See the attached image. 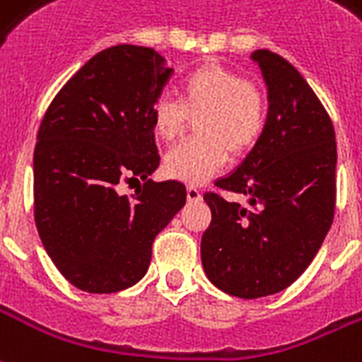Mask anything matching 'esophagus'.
I'll use <instances>...</instances> for the list:
<instances>
[{"label": "esophagus", "mask_w": 362, "mask_h": 362, "mask_svg": "<svg viewBox=\"0 0 362 362\" xmlns=\"http://www.w3.org/2000/svg\"><path fill=\"white\" fill-rule=\"evenodd\" d=\"M186 194H188L189 202H199L202 199V189L197 188V186H188Z\"/></svg>", "instance_id": "34e87169"}]
</instances>
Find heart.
Here are the masks:
<instances>
[{
    "instance_id": "b5f03b06",
    "label": "heart",
    "mask_w": 362,
    "mask_h": 362,
    "mask_svg": "<svg viewBox=\"0 0 362 362\" xmlns=\"http://www.w3.org/2000/svg\"><path fill=\"white\" fill-rule=\"evenodd\" d=\"M195 120L197 140L173 147L163 168L170 178L202 184L221 170L228 151L247 153L263 136L267 95L253 80L209 63L189 72L180 84V103L160 95L151 105V127L160 141H174Z\"/></svg>"
}]
</instances>
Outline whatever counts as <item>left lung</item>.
I'll return each mask as SVG.
<instances>
[{
  "instance_id": "left-lung-1",
  "label": "left lung",
  "mask_w": 362,
  "mask_h": 362,
  "mask_svg": "<svg viewBox=\"0 0 362 362\" xmlns=\"http://www.w3.org/2000/svg\"><path fill=\"white\" fill-rule=\"evenodd\" d=\"M269 88L263 136L216 188L249 195V207L215 192L203 199L211 224L202 238L205 274L242 299L272 296L301 276L334 221L336 132L326 109L286 59L257 49Z\"/></svg>"
}]
</instances>
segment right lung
Wrapping results in <instances>:
<instances>
[{"instance_id":"obj_1","label":"right lung","mask_w":362,"mask_h":362,"mask_svg":"<svg viewBox=\"0 0 362 362\" xmlns=\"http://www.w3.org/2000/svg\"><path fill=\"white\" fill-rule=\"evenodd\" d=\"M173 74L151 47L120 44L93 55L47 107L34 149V221L63 276L88 293L144 278L155 235L186 203L159 167L151 105ZM144 180L132 196L124 180Z\"/></svg>"}]
</instances>
